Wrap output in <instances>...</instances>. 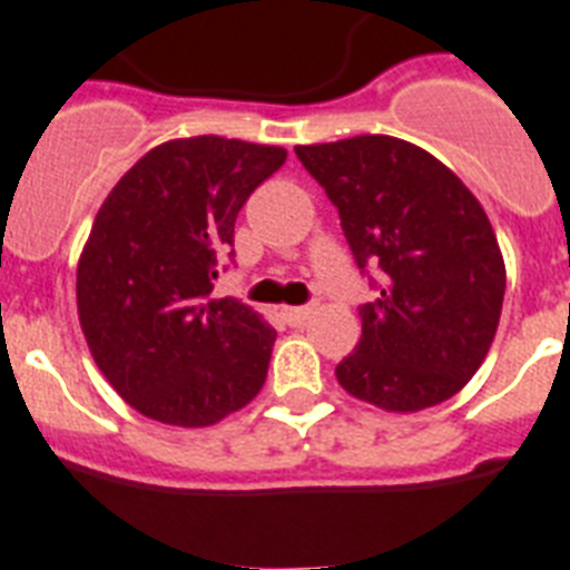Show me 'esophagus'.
Here are the masks:
<instances>
[{"instance_id":"1","label":"esophagus","mask_w":570,"mask_h":570,"mask_svg":"<svg viewBox=\"0 0 570 570\" xmlns=\"http://www.w3.org/2000/svg\"><path fill=\"white\" fill-rule=\"evenodd\" d=\"M312 314H314L312 305H288V308H282V317H285L288 326H303L305 320L312 317Z\"/></svg>"}]
</instances>
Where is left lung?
Segmentation results:
<instances>
[{
  "label": "left lung",
  "mask_w": 570,
  "mask_h": 570,
  "mask_svg": "<svg viewBox=\"0 0 570 570\" xmlns=\"http://www.w3.org/2000/svg\"><path fill=\"white\" fill-rule=\"evenodd\" d=\"M337 206L361 271L381 294L361 305V341L335 375L350 396L416 413L465 387L501 320L507 271L478 197L436 157L396 136L296 145Z\"/></svg>",
  "instance_id": "obj_1"
}]
</instances>
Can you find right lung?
<instances>
[{
  "mask_svg": "<svg viewBox=\"0 0 570 570\" xmlns=\"http://www.w3.org/2000/svg\"><path fill=\"white\" fill-rule=\"evenodd\" d=\"M288 150L224 136L171 139L121 177L78 262V317L112 390L148 420L206 428L253 402L276 332L212 299L235 218Z\"/></svg>",
  "mask_w": 570,
  "mask_h": 570,
  "instance_id": "1",
  "label": "right lung"
}]
</instances>
